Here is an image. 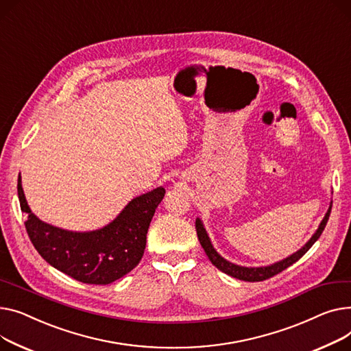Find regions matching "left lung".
Segmentation results:
<instances>
[{
  "mask_svg": "<svg viewBox=\"0 0 351 351\" xmlns=\"http://www.w3.org/2000/svg\"><path fill=\"white\" fill-rule=\"evenodd\" d=\"M330 211H332V205L328 207L323 221L320 222L317 231L313 234V237L308 239V242L303 246V248H300L298 252H295L293 255L287 256L286 259L280 261V262H276L274 265H269V266H261V267H245V266H239V265H235V263H231L226 259H223L215 250L214 246L208 238V234L207 231H205L204 225L201 222L199 218L195 219V230H197V235H198V239H199V243L204 248L205 254H207L208 259L211 261V263L214 266H217L219 271H222L223 274L230 275L232 278H237L239 280H245V282H261V280H265V279H269L278 274H280L282 271H285L286 267H289L291 265H293L295 262H298L308 250L312 248V245L319 239V237L322 235L324 226L328 221V217H330Z\"/></svg>",
  "mask_w": 351,
  "mask_h": 351,
  "instance_id": "left-lung-1",
  "label": "left lung"
}]
</instances>
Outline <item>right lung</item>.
<instances>
[{"instance_id":"obj_1","label":"right lung","mask_w":351,"mask_h":351,"mask_svg":"<svg viewBox=\"0 0 351 351\" xmlns=\"http://www.w3.org/2000/svg\"><path fill=\"white\" fill-rule=\"evenodd\" d=\"M166 190L154 189L133 198L109 225L90 232H72L40 221L28 207L21 176L18 198L28 214L25 228L38 254L58 271L89 285H109L138 265L156 208Z\"/></svg>"}]
</instances>
